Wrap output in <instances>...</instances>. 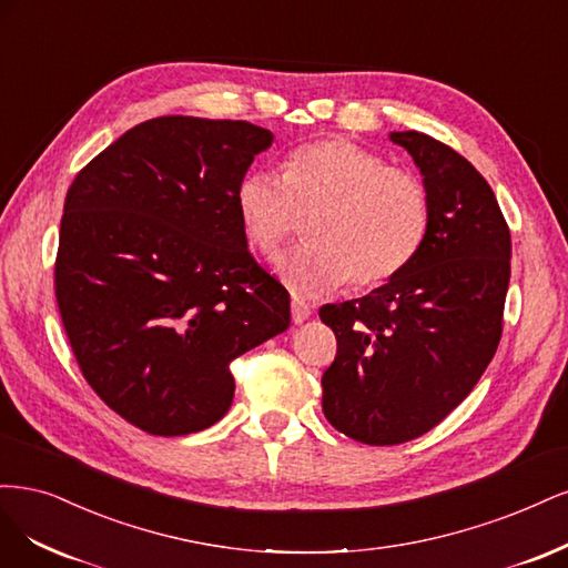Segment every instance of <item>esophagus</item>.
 Listing matches in <instances>:
<instances>
[{"label": "esophagus", "mask_w": 568, "mask_h": 568, "mask_svg": "<svg viewBox=\"0 0 568 568\" xmlns=\"http://www.w3.org/2000/svg\"><path fill=\"white\" fill-rule=\"evenodd\" d=\"M290 311H292V321H295V323H304L311 316V306L302 300H292Z\"/></svg>", "instance_id": "esophagus-1"}]
</instances>
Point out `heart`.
Returning a JSON list of instances; mask_svg holds the SVG:
<instances>
[{"label":"heart","instance_id":"1","mask_svg":"<svg viewBox=\"0 0 568 568\" xmlns=\"http://www.w3.org/2000/svg\"><path fill=\"white\" fill-rule=\"evenodd\" d=\"M235 207L250 243L278 252L308 216V243L278 260L281 281L314 297L342 287L373 290L404 273L432 226V197L410 170L349 139L297 145L283 176L250 170L235 189Z\"/></svg>","mask_w":568,"mask_h":568}]
</instances>
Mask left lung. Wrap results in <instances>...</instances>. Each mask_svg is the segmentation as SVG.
<instances>
[{
    "instance_id": "8db88e82",
    "label": "left lung",
    "mask_w": 568,
    "mask_h": 568,
    "mask_svg": "<svg viewBox=\"0 0 568 568\" xmlns=\"http://www.w3.org/2000/svg\"><path fill=\"white\" fill-rule=\"evenodd\" d=\"M392 141L425 176L427 241L394 281L318 311L337 337L323 413L368 446L413 442L467 398L500 344L511 257L498 200L469 160L423 132Z\"/></svg>"
}]
</instances>
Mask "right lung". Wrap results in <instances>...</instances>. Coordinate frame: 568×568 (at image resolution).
I'll return each mask as SVG.
<instances>
[{
	"label": "right lung",
	"instance_id": "right-lung-1",
	"mask_svg": "<svg viewBox=\"0 0 568 568\" xmlns=\"http://www.w3.org/2000/svg\"><path fill=\"white\" fill-rule=\"evenodd\" d=\"M273 134L245 120H145L78 172L53 292L89 387L153 436L231 408V361L287 331L290 295L247 250L235 189Z\"/></svg>",
	"mask_w": 568,
	"mask_h": 568
}]
</instances>
